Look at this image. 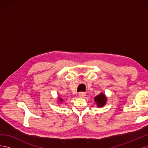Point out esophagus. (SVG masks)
I'll list each match as a JSON object with an SVG mask.
<instances>
[{"mask_svg":"<svg viewBox=\"0 0 148 148\" xmlns=\"http://www.w3.org/2000/svg\"><path fill=\"white\" fill-rule=\"evenodd\" d=\"M85 96H86V93H85V92H79V95H78L79 97H84Z\"/></svg>","mask_w":148,"mask_h":148,"instance_id":"esophagus-1","label":"esophagus"}]
</instances>
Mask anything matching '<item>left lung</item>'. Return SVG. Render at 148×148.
<instances>
[{
	"mask_svg": "<svg viewBox=\"0 0 148 148\" xmlns=\"http://www.w3.org/2000/svg\"><path fill=\"white\" fill-rule=\"evenodd\" d=\"M107 99L104 95V94L101 93L99 95H97L95 97V101L96 102V104L98 107H102L104 106L106 102Z\"/></svg>",
	"mask_w": 148,
	"mask_h": 148,
	"instance_id": "8db88e82",
	"label": "left lung"
}]
</instances>
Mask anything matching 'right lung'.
Listing matches in <instances>:
<instances>
[{
    "label": "right lung",
    "mask_w": 148,
    "mask_h": 148,
    "mask_svg": "<svg viewBox=\"0 0 148 148\" xmlns=\"http://www.w3.org/2000/svg\"><path fill=\"white\" fill-rule=\"evenodd\" d=\"M59 100H60V101H62V99H61V98H60V99H59Z\"/></svg>",
    "instance_id": "1"
}]
</instances>
